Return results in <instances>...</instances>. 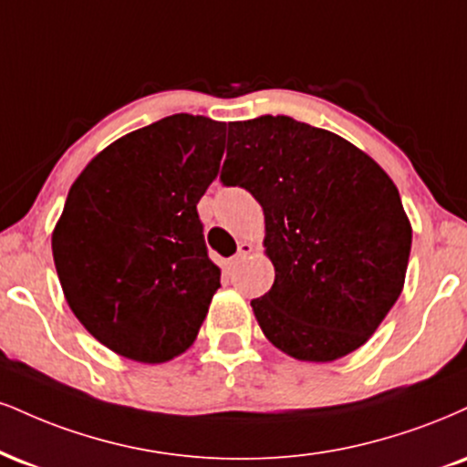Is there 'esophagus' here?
I'll list each match as a JSON object with an SVG mask.
<instances>
[{
    "label": "esophagus",
    "instance_id": "obj_1",
    "mask_svg": "<svg viewBox=\"0 0 467 467\" xmlns=\"http://www.w3.org/2000/svg\"><path fill=\"white\" fill-rule=\"evenodd\" d=\"M252 252H254V245H252V244H248V241H244V244H241V245H239V252H237V254H234V256H233V261H230V263H233V265H234V263L244 261V258H245V256H250V254H252Z\"/></svg>",
    "mask_w": 467,
    "mask_h": 467
}]
</instances>
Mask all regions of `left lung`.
Instances as JSON below:
<instances>
[{
    "label": "left lung",
    "mask_w": 467,
    "mask_h": 467,
    "mask_svg": "<svg viewBox=\"0 0 467 467\" xmlns=\"http://www.w3.org/2000/svg\"><path fill=\"white\" fill-rule=\"evenodd\" d=\"M222 182L248 189L265 215L276 278L250 305L267 339L313 363L361 348L396 305L411 252L394 180L339 134L263 115L228 123Z\"/></svg>",
    "instance_id": "8db88e82"
}]
</instances>
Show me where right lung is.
<instances>
[{"label": "right lung", "instance_id": "1", "mask_svg": "<svg viewBox=\"0 0 467 467\" xmlns=\"http://www.w3.org/2000/svg\"><path fill=\"white\" fill-rule=\"evenodd\" d=\"M226 123L165 117L84 167L52 233L60 287L99 344L165 363L193 344L219 289L198 202L217 178Z\"/></svg>", "mask_w": 467, "mask_h": 467}]
</instances>
